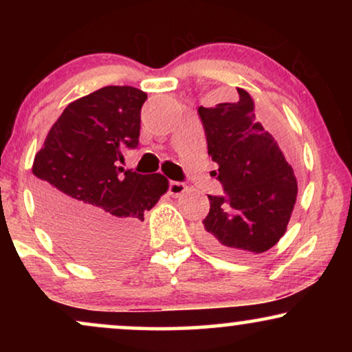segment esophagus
<instances>
[{
	"instance_id": "34e87169",
	"label": "esophagus",
	"mask_w": 352,
	"mask_h": 352,
	"mask_svg": "<svg viewBox=\"0 0 352 352\" xmlns=\"http://www.w3.org/2000/svg\"><path fill=\"white\" fill-rule=\"evenodd\" d=\"M187 192V186L184 182H177V181H171L170 184H168V194L171 197H179Z\"/></svg>"
}]
</instances>
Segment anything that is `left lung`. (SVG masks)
<instances>
[{
  "label": "left lung",
  "mask_w": 352,
  "mask_h": 352,
  "mask_svg": "<svg viewBox=\"0 0 352 352\" xmlns=\"http://www.w3.org/2000/svg\"><path fill=\"white\" fill-rule=\"evenodd\" d=\"M237 102L199 107L208 155L223 195H208L204 240L214 252L247 256L267 252L287 230L298 184L276 139L254 117V102L237 88Z\"/></svg>",
  "instance_id": "8db88e82"
}]
</instances>
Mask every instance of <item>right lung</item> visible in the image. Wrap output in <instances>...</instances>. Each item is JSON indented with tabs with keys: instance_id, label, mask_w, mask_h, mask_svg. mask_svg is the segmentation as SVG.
<instances>
[{
	"instance_id": "right-lung-1",
	"label": "right lung",
	"mask_w": 352,
	"mask_h": 352,
	"mask_svg": "<svg viewBox=\"0 0 352 352\" xmlns=\"http://www.w3.org/2000/svg\"><path fill=\"white\" fill-rule=\"evenodd\" d=\"M147 94L105 86L67 105L35 155L36 199L50 232L76 259L115 264L139 243L144 213L168 179L118 165L136 148Z\"/></svg>"
}]
</instances>
